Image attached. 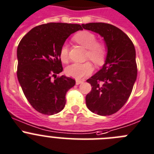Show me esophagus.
<instances>
[{"instance_id":"obj_1","label":"esophagus","mask_w":154,"mask_h":154,"mask_svg":"<svg viewBox=\"0 0 154 154\" xmlns=\"http://www.w3.org/2000/svg\"><path fill=\"white\" fill-rule=\"evenodd\" d=\"M82 83H83L82 80H76V84H77V85H79V84H82Z\"/></svg>"}]
</instances>
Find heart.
Listing matches in <instances>:
<instances>
[{"label": "heart", "mask_w": 154, "mask_h": 154, "mask_svg": "<svg viewBox=\"0 0 154 154\" xmlns=\"http://www.w3.org/2000/svg\"><path fill=\"white\" fill-rule=\"evenodd\" d=\"M73 39L87 48V57L95 64H100L103 63L106 56V47L105 44L97 42V36L88 31H80L74 35ZM60 59L62 62H67L68 58V49L67 45H63L59 51ZM93 71V67L90 62L74 63L67 66L65 73L67 76L77 80L82 79L89 75Z\"/></svg>", "instance_id": "b5f03b06"}]
</instances>
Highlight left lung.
Wrapping results in <instances>:
<instances>
[{"label":"left lung","instance_id":"8db88e82","mask_svg":"<svg viewBox=\"0 0 154 154\" xmlns=\"http://www.w3.org/2000/svg\"><path fill=\"white\" fill-rule=\"evenodd\" d=\"M82 26L101 35L107 48L102 68L87 80L92 90L86 105L92 112L110 116L125 104L131 93L137 74L135 48L124 32L111 24L90 23Z\"/></svg>","mask_w":154,"mask_h":154}]
</instances>
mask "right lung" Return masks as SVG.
<instances>
[{"mask_svg": "<svg viewBox=\"0 0 154 154\" xmlns=\"http://www.w3.org/2000/svg\"><path fill=\"white\" fill-rule=\"evenodd\" d=\"M83 29L79 24L49 23L32 29L17 47V78L26 98L44 115L56 114L64 109L67 92L75 80L62 75L61 47L70 35Z\"/></svg>", "mask_w": 154, "mask_h": 154, "instance_id": "add662e5", "label": "right lung"}]
</instances>
